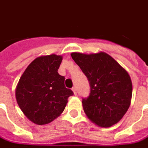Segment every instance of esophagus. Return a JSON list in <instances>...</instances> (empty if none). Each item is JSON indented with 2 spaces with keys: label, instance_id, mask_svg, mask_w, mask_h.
<instances>
[{
  "label": "esophagus",
  "instance_id": "1",
  "mask_svg": "<svg viewBox=\"0 0 148 148\" xmlns=\"http://www.w3.org/2000/svg\"><path fill=\"white\" fill-rule=\"evenodd\" d=\"M72 90H73V92H74V95H76V94H77V92H76V89H75V87H73V88H72Z\"/></svg>",
  "mask_w": 148,
  "mask_h": 148
}]
</instances>
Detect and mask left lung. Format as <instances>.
Returning a JSON list of instances; mask_svg holds the SVG:
<instances>
[{
  "label": "left lung",
  "mask_w": 148,
  "mask_h": 148,
  "mask_svg": "<svg viewBox=\"0 0 148 148\" xmlns=\"http://www.w3.org/2000/svg\"><path fill=\"white\" fill-rule=\"evenodd\" d=\"M71 57L90 82V95L82 99L87 117L102 127L116 124L131 104L132 84L128 73L105 52H74Z\"/></svg>",
  "instance_id": "left-lung-1"
}]
</instances>
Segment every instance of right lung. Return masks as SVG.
<instances>
[{
  "instance_id": "add662e5",
  "label": "right lung",
  "mask_w": 148,
  "mask_h": 148,
  "mask_svg": "<svg viewBox=\"0 0 148 148\" xmlns=\"http://www.w3.org/2000/svg\"><path fill=\"white\" fill-rule=\"evenodd\" d=\"M61 55L38 57L28 65L16 89V98L24 114L34 124L51 123L61 114L74 93L59 75Z\"/></svg>"
}]
</instances>
